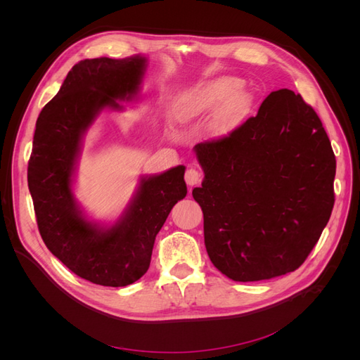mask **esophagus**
<instances>
[{"instance_id": "34e87169", "label": "esophagus", "mask_w": 360, "mask_h": 360, "mask_svg": "<svg viewBox=\"0 0 360 360\" xmlns=\"http://www.w3.org/2000/svg\"><path fill=\"white\" fill-rule=\"evenodd\" d=\"M184 180H186L189 188H193V186H197V184L201 181V174L195 168H189L186 171V174H184Z\"/></svg>"}]
</instances>
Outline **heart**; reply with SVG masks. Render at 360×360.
I'll return each mask as SVG.
<instances>
[{
    "label": "heart",
    "instance_id": "heart-1",
    "mask_svg": "<svg viewBox=\"0 0 360 360\" xmlns=\"http://www.w3.org/2000/svg\"><path fill=\"white\" fill-rule=\"evenodd\" d=\"M242 81L236 78H216L183 91L174 103V115L181 123L197 122L212 115L209 130L214 136L225 135L240 122L248 99L237 94Z\"/></svg>",
    "mask_w": 360,
    "mask_h": 360
}]
</instances>
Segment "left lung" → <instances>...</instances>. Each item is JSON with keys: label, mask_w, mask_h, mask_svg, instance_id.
I'll list each match as a JSON object with an SVG mask.
<instances>
[{"label": "left lung", "mask_w": 360, "mask_h": 360, "mask_svg": "<svg viewBox=\"0 0 360 360\" xmlns=\"http://www.w3.org/2000/svg\"><path fill=\"white\" fill-rule=\"evenodd\" d=\"M195 153L204 180L192 195L214 267L238 282L299 269L335 202L336 159L312 106L287 89L270 93L255 117Z\"/></svg>", "instance_id": "obj_1"}]
</instances>
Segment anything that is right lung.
I'll return each mask as SVG.
<instances>
[{"mask_svg":"<svg viewBox=\"0 0 360 360\" xmlns=\"http://www.w3.org/2000/svg\"><path fill=\"white\" fill-rule=\"evenodd\" d=\"M146 58H91L75 64L39 114L28 162V189L46 248L75 275L97 285L126 287L150 267L158 233L186 197L184 168L141 179L134 200L110 228L86 221L72 193L81 139L103 108L132 101Z\"/></svg>","mask_w":360,"mask_h":360,"instance_id":"obj_1","label":"right lung"}]
</instances>
